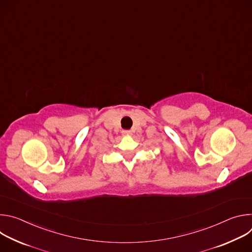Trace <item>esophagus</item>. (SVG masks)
I'll return each instance as SVG.
<instances>
[{
  "mask_svg": "<svg viewBox=\"0 0 252 252\" xmlns=\"http://www.w3.org/2000/svg\"><path fill=\"white\" fill-rule=\"evenodd\" d=\"M122 133H123V135H125V136H129V135L131 134V130H126V129H125V130L122 131Z\"/></svg>",
  "mask_w": 252,
  "mask_h": 252,
  "instance_id": "obj_1",
  "label": "esophagus"
}]
</instances>
